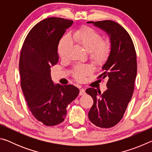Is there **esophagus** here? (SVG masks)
I'll list each match as a JSON object with an SVG mask.
<instances>
[{"mask_svg":"<svg viewBox=\"0 0 152 152\" xmlns=\"http://www.w3.org/2000/svg\"><path fill=\"white\" fill-rule=\"evenodd\" d=\"M85 90H84V88H81L80 90V93L79 94L80 95V96H82V95H84L85 94Z\"/></svg>","mask_w":152,"mask_h":152,"instance_id":"esophagus-1","label":"esophagus"}]
</instances>
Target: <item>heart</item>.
<instances>
[{
  "label": "heart",
  "mask_w": 152,
  "mask_h": 152,
  "mask_svg": "<svg viewBox=\"0 0 152 152\" xmlns=\"http://www.w3.org/2000/svg\"><path fill=\"white\" fill-rule=\"evenodd\" d=\"M71 40L88 51L90 60L97 66L104 65L111 54L112 44L110 40L103 39L101 33L93 28L84 26L74 31L70 37L66 36L60 40L58 45V53L61 58L64 59L68 56L72 48ZM92 72L91 66L84 64L74 67L72 74L76 80L82 81Z\"/></svg>",
  "instance_id": "obj_1"
}]
</instances>
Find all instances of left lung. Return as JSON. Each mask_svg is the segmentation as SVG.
Masks as SVG:
<instances>
[{
  "label": "left lung",
  "instance_id": "1",
  "mask_svg": "<svg viewBox=\"0 0 152 152\" xmlns=\"http://www.w3.org/2000/svg\"><path fill=\"white\" fill-rule=\"evenodd\" d=\"M88 23L105 31L112 44L111 54L102 67L103 73L97 77H107V91L101 94L93 88L86 90L94 101L89 120L99 127L110 128L121 120L132 99L137 69L136 51L130 35L117 23L110 20Z\"/></svg>",
  "mask_w": 152,
  "mask_h": 152
}]
</instances>
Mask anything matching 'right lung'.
I'll return each mask as SVG.
<instances>
[{
	"label": "right lung",
	"instance_id": "right-lung-1",
	"mask_svg": "<svg viewBox=\"0 0 152 152\" xmlns=\"http://www.w3.org/2000/svg\"><path fill=\"white\" fill-rule=\"evenodd\" d=\"M73 20L60 17L42 20L28 33L19 59L20 86L28 108L36 119L55 126L65 119L66 107L79 94L73 85H54L51 66L58 62V46Z\"/></svg>",
	"mask_w": 152,
	"mask_h": 152
}]
</instances>
